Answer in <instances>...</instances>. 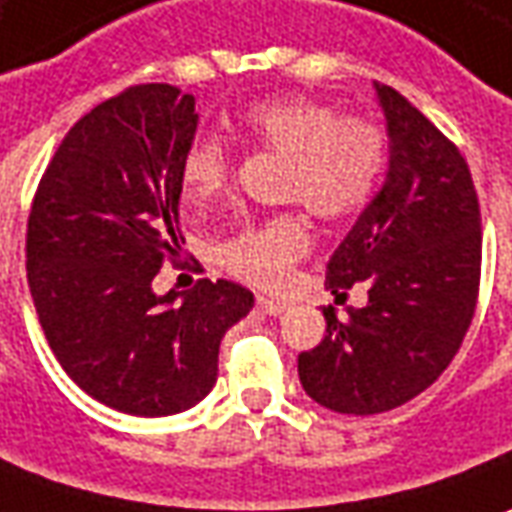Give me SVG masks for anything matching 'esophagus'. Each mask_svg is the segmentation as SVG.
I'll use <instances>...</instances> for the list:
<instances>
[{"label": "esophagus", "instance_id": "1", "mask_svg": "<svg viewBox=\"0 0 512 512\" xmlns=\"http://www.w3.org/2000/svg\"><path fill=\"white\" fill-rule=\"evenodd\" d=\"M285 302L280 299H266V296H257V310L266 313V316H282L285 313Z\"/></svg>", "mask_w": 512, "mask_h": 512}]
</instances>
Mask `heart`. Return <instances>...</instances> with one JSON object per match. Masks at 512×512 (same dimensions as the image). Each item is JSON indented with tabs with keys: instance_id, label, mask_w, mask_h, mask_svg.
<instances>
[{
	"instance_id": "obj_1",
	"label": "heart",
	"mask_w": 512,
	"mask_h": 512,
	"mask_svg": "<svg viewBox=\"0 0 512 512\" xmlns=\"http://www.w3.org/2000/svg\"><path fill=\"white\" fill-rule=\"evenodd\" d=\"M241 127L260 149L285 157L282 196L305 202L318 219L360 213L377 196L391 160L388 132L368 116H341L310 96H271L246 107ZM230 146L219 135H196L182 155V191L207 205L227 188ZM310 252V227L299 213L249 224L221 244L219 257L241 280L274 288Z\"/></svg>"
}]
</instances>
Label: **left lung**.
<instances>
[{
    "label": "left lung",
    "mask_w": 512,
    "mask_h": 512,
    "mask_svg": "<svg viewBox=\"0 0 512 512\" xmlns=\"http://www.w3.org/2000/svg\"><path fill=\"white\" fill-rule=\"evenodd\" d=\"M391 135L382 191L327 263L338 299L360 282L366 307H324L327 335L299 355L310 399L349 416L405 405L441 377L477 310L480 199L446 135L391 85H377Z\"/></svg>",
    "instance_id": "obj_1"
}]
</instances>
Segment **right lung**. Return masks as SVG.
Wrapping results in <instances>:
<instances>
[{"label":"right lung","instance_id":"obj_1","mask_svg":"<svg viewBox=\"0 0 512 512\" xmlns=\"http://www.w3.org/2000/svg\"><path fill=\"white\" fill-rule=\"evenodd\" d=\"M194 96L146 82L85 113L49 160L27 219V282L63 371L96 402L171 416L219 377L224 332L255 296L199 280L182 302L152 280L182 249V155Z\"/></svg>","mask_w":512,"mask_h":512}]
</instances>
